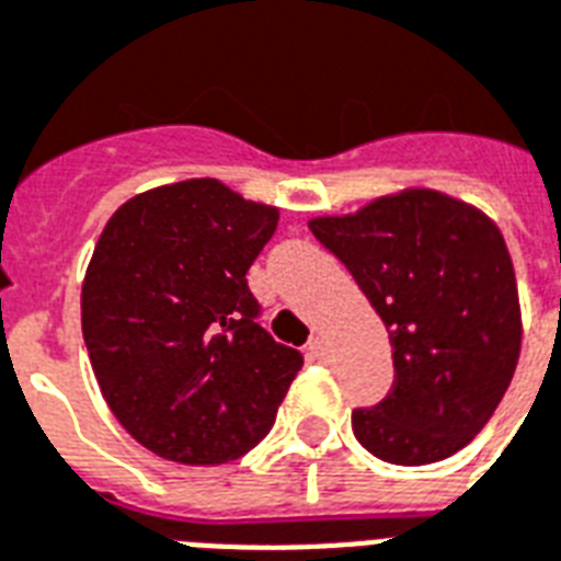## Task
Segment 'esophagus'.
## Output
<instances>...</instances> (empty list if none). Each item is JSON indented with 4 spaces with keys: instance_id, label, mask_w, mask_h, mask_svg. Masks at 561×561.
<instances>
[{
    "instance_id": "obj_1",
    "label": "esophagus",
    "mask_w": 561,
    "mask_h": 561,
    "mask_svg": "<svg viewBox=\"0 0 561 561\" xmlns=\"http://www.w3.org/2000/svg\"><path fill=\"white\" fill-rule=\"evenodd\" d=\"M307 351H310L312 359H324L328 357V340H324V336H312V340L307 342Z\"/></svg>"
}]
</instances>
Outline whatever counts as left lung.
Masks as SVG:
<instances>
[{"label":"left lung","instance_id":"obj_1","mask_svg":"<svg viewBox=\"0 0 561 561\" xmlns=\"http://www.w3.org/2000/svg\"><path fill=\"white\" fill-rule=\"evenodd\" d=\"M307 225L348 266L392 345V392L354 410L357 442L392 466L454 457L492 419L518 366V280L501 228L430 186Z\"/></svg>","mask_w":561,"mask_h":561}]
</instances>
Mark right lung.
I'll return each mask as SVG.
<instances>
[{
    "label": "right lung",
    "instance_id": "right-lung-1",
    "mask_svg": "<svg viewBox=\"0 0 561 561\" xmlns=\"http://www.w3.org/2000/svg\"><path fill=\"white\" fill-rule=\"evenodd\" d=\"M280 210L216 178L163 184L107 219L81 284L104 403L142 447L221 466L266 436L301 354L260 328L245 272Z\"/></svg>",
    "mask_w": 561,
    "mask_h": 561
}]
</instances>
